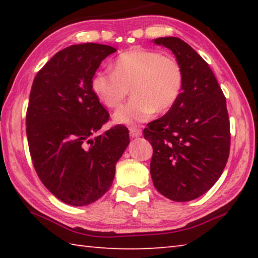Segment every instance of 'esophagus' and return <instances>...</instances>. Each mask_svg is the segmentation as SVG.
<instances>
[{"label":"esophagus","instance_id":"obj_1","mask_svg":"<svg viewBox=\"0 0 258 258\" xmlns=\"http://www.w3.org/2000/svg\"><path fill=\"white\" fill-rule=\"evenodd\" d=\"M130 134H131V137H132V138H138V137H141L142 132H141V130L137 127V126H131Z\"/></svg>","mask_w":258,"mask_h":258}]
</instances>
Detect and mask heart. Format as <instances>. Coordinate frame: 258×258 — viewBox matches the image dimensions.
<instances>
[{
  "label": "heart",
  "mask_w": 258,
  "mask_h": 258,
  "mask_svg": "<svg viewBox=\"0 0 258 258\" xmlns=\"http://www.w3.org/2000/svg\"><path fill=\"white\" fill-rule=\"evenodd\" d=\"M184 76L178 61L157 51L133 49L112 62V73L99 71L91 87L104 106L119 107L128 92L133 98L112 116L113 123L133 125L149 120L154 113L171 109L180 98Z\"/></svg>",
  "instance_id": "1"
}]
</instances>
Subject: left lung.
Here are the masks:
<instances>
[{
	"mask_svg": "<svg viewBox=\"0 0 258 258\" xmlns=\"http://www.w3.org/2000/svg\"><path fill=\"white\" fill-rule=\"evenodd\" d=\"M173 52L184 82L180 98L143 131L154 155L150 174L158 192L173 202H190L215 184L230 152L226 100L208 63L177 37L152 41Z\"/></svg>",
	"mask_w": 258,
	"mask_h": 258,
	"instance_id": "1",
	"label": "left lung"
}]
</instances>
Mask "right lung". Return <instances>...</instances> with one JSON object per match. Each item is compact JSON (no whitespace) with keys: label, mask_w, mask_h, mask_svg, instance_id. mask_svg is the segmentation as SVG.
<instances>
[{"label":"right lung","mask_w":258,"mask_h":258,"mask_svg":"<svg viewBox=\"0 0 258 258\" xmlns=\"http://www.w3.org/2000/svg\"><path fill=\"white\" fill-rule=\"evenodd\" d=\"M116 51L97 43L68 46L47 61L30 90L26 133L35 171L54 197L71 206L92 204L110 189L130 143L123 125L95 135L109 113L91 81Z\"/></svg>","instance_id":"1"}]
</instances>
